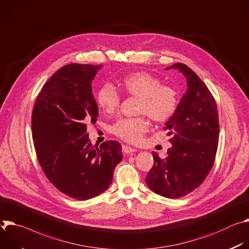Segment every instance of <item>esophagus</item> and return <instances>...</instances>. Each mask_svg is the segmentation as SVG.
<instances>
[{
	"mask_svg": "<svg viewBox=\"0 0 249 249\" xmlns=\"http://www.w3.org/2000/svg\"><path fill=\"white\" fill-rule=\"evenodd\" d=\"M134 151H136L135 148H132L130 146H127V145H123V152L125 153V154H130V153H133Z\"/></svg>",
	"mask_w": 249,
	"mask_h": 249,
	"instance_id": "1",
	"label": "esophagus"
}]
</instances>
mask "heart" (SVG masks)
Segmentation results:
<instances>
[{"label": "heart", "instance_id": "1", "mask_svg": "<svg viewBox=\"0 0 249 249\" xmlns=\"http://www.w3.org/2000/svg\"><path fill=\"white\" fill-rule=\"evenodd\" d=\"M121 89L127 95L139 98L140 113L146 114L152 121L162 123L169 120L178 107L177 92L169 86L161 85V81L148 73H131L120 82ZM97 103L106 113L112 114L119 107L120 95L109 84L103 85L97 93ZM148 129L143 117L124 118L113 126L114 133L127 142H137Z\"/></svg>", "mask_w": 249, "mask_h": 249}]
</instances>
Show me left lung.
<instances>
[{"instance_id":"1","label":"left lung","mask_w":249,"mask_h":249,"mask_svg":"<svg viewBox=\"0 0 249 249\" xmlns=\"http://www.w3.org/2000/svg\"><path fill=\"white\" fill-rule=\"evenodd\" d=\"M177 69L187 80V91L176 112L165 124L172 135L165 158L152 151L154 164L145 182L156 194L177 199L198 188L210 173L218 143V114L215 101L198 75L183 63Z\"/></svg>"}]
</instances>
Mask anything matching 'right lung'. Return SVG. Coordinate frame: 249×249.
<instances>
[{"mask_svg":"<svg viewBox=\"0 0 249 249\" xmlns=\"http://www.w3.org/2000/svg\"><path fill=\"white\" fill-rule=\"evenodd\" d=\"M101 67H62L43 85L33 109V139L40 167L55 188L79 201L105 192L123 159L120 142L107 141L98 147L86 132L87 124L99 116L91 84Z\"/></svg>","mask_w":249,"mask_h":249,"instance_id":"add662e5","label":"right lung"}]
</instances>
